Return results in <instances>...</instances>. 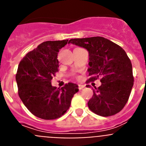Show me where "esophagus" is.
I'll return each mask as SVG.
<instances>
[{"label": "esophagus", "instance_id": "34e87169", "mask_svg": "<svg viewBox=\"0 0 146 146\" xmlns=\"http://www.w3.org/2000/svg\"><path fill=\"white\" fill-rule=\"evenodd\" d=\"M84 88H85L84 85H79V86H78V88H79V90H82V89Z\"/></svg>", "mask_w": 146, "mask_h": 146}]
</instances>
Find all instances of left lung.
I'll use <instances>...</instances> for the list:
<instances>
[{
    "label": "left lung",
    "instance_id": "obj_1",
    "mask_svg": "<svg viewBox=\"0 0 146 146\" xmlns=\"http://www.w3.org/2000/svg\"><path fill=\"white\" fill-rule=\"evenodd\" d=\"M70 43L88 52L90 78L87 82L101 78L102 85L93 90L94 95L88 102L89 109L104 117L119 113L128 101L134 84L132 66L126 52L101 36L72 38Z\"/></svg>",
    "mask_w": 146,
    "mask_h": 146
}]
</instances>
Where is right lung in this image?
<instances>
[{
    "label": "right lung",
    "mask_w": 146,
    "mask_h": 146,
    "mask_svg": "<svg viewBox=\"0 0 146 146\" xmlns=\"http://www.w3.org/2000/svg\"><path fill=\"white\" fill-rule=\"evenodd\" d=\"M68 39L47 41L28 52L20 62L16 74L20 99L35 116L44 120L62 116L70 107L77 84L69 82L61 88L52 86L51 80L58 72L59 50Z\"/></svg>",
    "instance_id": "add662e5"
}]
</instances>
